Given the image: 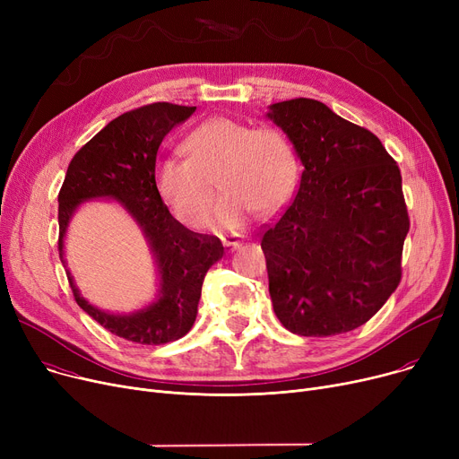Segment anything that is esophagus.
Listing matches in <instances>:
<instances>
[{"instance_id": "esophagus-1", "label": "esophagus", "mask_w": 459, "mask_h": 459, "mask_svg": "<svg viewBox=\"0 0 459 459\" xmlns=\"http://www.w3.org/2000/svg\"><path fill=\"white\" fill-rule=\"evenodd\" d=\"M223 246H225V249L230 253V251H236V249L242 247V242H238V239H234L232 236H229V238H223Z\"/></svg>"}]
</instances>
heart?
Returning <instances> with one entry per match:
<instances>
[{
	"label": "heart",
	"mask_w": 459,
	"mask_h": 459,
	"mask_svg": "<svg viewBox=\"0 0 459 459\" xmlns=\"http://www.w3.org/2000/svg\"><path fill=\"white\" fill-rule=\"evenodd\" d=\"M184 151L187 160H158L154 184L163 204L187 227L206 221L215 180L225 195L212 225L229 230L244 227L253 212L266 217L281 210L298 184L296 152L275 128L215 117L186 137Z\"/></svg>",
	"instance_id": "1"
}]
</instances>
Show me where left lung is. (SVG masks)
Returning a JSON list of instances; mask_svg holds the SVG:
<instances>
[{
	"instance_id": "8db88e82",
	"label": "left lung",
	"mask_w": 459,
	"mask_h": 459,
	"mask_svg": "<svg viewBox=\"0 0 459 459\" xmlns=\"http://www.w3.org/2000/svg\"><path fill=\"white\" fill-rule=\"evenodd\" d=\"M303 163L298 195L262 236L279 322L301 336L367 324L402 277L409 217L381 141L312 99L266 113Z\"/></svg>"
}]
</instances>
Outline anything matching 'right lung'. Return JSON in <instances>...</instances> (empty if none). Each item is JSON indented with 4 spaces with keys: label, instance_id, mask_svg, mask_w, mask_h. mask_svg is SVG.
<instances>
[{
    "label": "right lung",
    "instance_id": "right-lung-1",
    "mask_svg": "<svg viewBox=\"0 0 459 459\" xmlns=\"http://www.w3.org/2000/svg\"><path fill=\"white\" fill-rule=\"evenodd\" d=\"M197 108L156 102L113 118L72 158L59 191V256L76 210L89 201H115L141 229L158 272V296L128 315L91 305L66 270L76 303L109 333L137 344L182 339L197 318L206 272L223 256L220 238L197 234L178 223L154 184L163 137Z\"/></svg>",
    "mask_w": 459,
    "mask_h": 459
}]
</instances>
